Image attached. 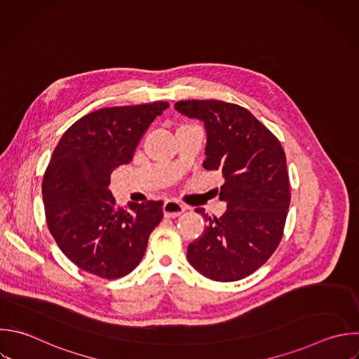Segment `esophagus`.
Masks as SVG:
<instances>
[{
	"label": "esophagus",
	"mask_w": 359,
	"mask_h": 359,
	"mask_svg": "<svg viewBox=\"0 0 359 359\" xmlns=\"http://www.w3.org/2000/svg\"><path fill=\"white\" fill-rule=\"evenodd\" d=\"M185 209L187 208L182 203H180L178 201H174V199L165 201V203L163 206V212H164L165 217H177L182 212H185Z\"/></svg>",
	"instance_id": "obj_1"
}]
</instances>
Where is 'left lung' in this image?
Returning <instances> with one entry per match:
<instances>
[{"instance_id": "8db88e82", "label": "left lung", "mask_w": 359, "mask_h": 359, "mask_svg": "<svg viewBox=\"0 0 359 359\" xmlns=\"http://www.w3.org/2000/svg\"><path fill=\"white\" fill-rule=\"evenodd\" d=\"M175 109L203 122L205 170L220 171V216H208L201 237L188 245L191 265L213 280L231 282L257 271L283 236L290 203L280 142L245 108L216 100L180 101Z\"/></svg>"}]
</instances>
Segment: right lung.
Segmentation results:
<instances>
[{
    "label": "right lung",
    "instance_id": "right-lung-1",
    "mask_svg": "<svg viewBox=\"0 0 359 359\" xmlns=\"http://www.w3.org/2000/svg\"><path fill=\"white\" fill-rule=\"evenodd\" d=\"M168 102L112 107L73 123L56 146L42 182L49 231L79 268L107 279L132 272L163 219V202L116 206L111 174L128 164Z\"/></svg>",
    "mask_w": 359,
    "mask_h": 359
}]
</instances>
